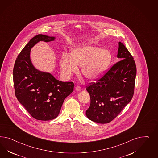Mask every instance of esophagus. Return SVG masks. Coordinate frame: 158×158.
Instances as JSON below:
<instances>
[{"label":"esophagus","instance_id":"1","mask_svg":"<svg viewBox=\"0 0 158 158\" xmlns=\"http://www.w3.org/2000/svg\"><path fill=\"white\" fill-rule=\"evenodd\" d=\"M75 90H76L77 91H81V88L80 86H76V87H75Z\"/></svg>","mask_w":158,"mask_h":158}]
</instances>
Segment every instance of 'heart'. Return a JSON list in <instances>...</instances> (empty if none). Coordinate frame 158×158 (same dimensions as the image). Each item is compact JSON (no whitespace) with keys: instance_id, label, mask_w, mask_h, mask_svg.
I'll return each mask as SVG.
<instances>
[{"instance_id":"1","label":"heart","mask_w":158,"mask_h":158,"mask_svg":"<svg viewBox=\"0 0 158 158\" xmlns=\"http://www.w3.org/2000/svg\"><path fill=\"white\" fill-rule=\"evenodd\" d=\"M112 56L107 49L95 46H87L73 49L71 54H63L60 65L63 75L69 77L81 67L84 77L90 80L100 77L110 64Z\"/></svg>"}]
</instances>
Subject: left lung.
Here are the masks:
<instances>
[{
  "label": "left lung",
  "mask_w": 158,
  "mask_h": 158,
  "mask_svg": "<svg viewBox=\"0 0 158 158\" xmlns=\"http://www.w3.org/2000/svg\"><path fill=\"white\" fill-rule=\"evenodd\" d=\"M116 62L96 82L90 83L86 90L90 105L87 117L98 123L114 119L131 100L134 94L136 65L134 58L124 44L119 42Z\"/></svg>",
  "instance_id": "8db88e82"
}]
</instances>
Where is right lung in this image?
<instances>
[{
	"instance_id": "1",
	"label": "right lung",
	"mask_w": 158,
	"mask_h": 158,
	"mask_svg": "<svg viewBox=\"0 0 158 158\" xmlns=\"http://www.w3.org/2000/svg\"><path fill=\"white\" fill-rule=\"evenodd\" d=\"M54 39L42 34L34 36L18 55L13 68L15 96L29 114L39 120L57 118L64 101L73 90V82L57 80L50 73L36 69L31 61V49L35 44Z\"/></svg>"
}]
</instances>
